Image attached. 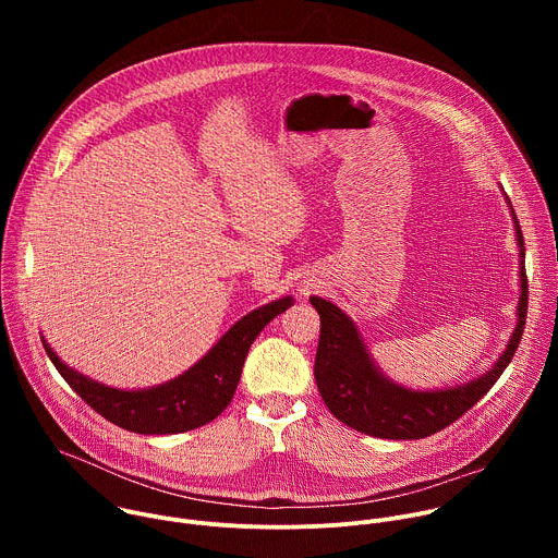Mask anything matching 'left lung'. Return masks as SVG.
Listing matches in <instances>:
<instances>
[{
  "label": "left lung",
  "instance_id": "left-lung-1",
  "mask_svg": "<svg viewBox=\"0 0 558 558\" xmlns=\"http://www.w3.org/2000/svg\"><path fill=\"white\" fill-rule=\"evenodd\" d=\"M508 198V196H506ZM510 205V201H508ZM512 209V205H510ZM519 245L521 298L514 333L490 371L465 384L439 390H411L388 379L371 360L351 317L329 300L311 295L320 313V342L315 353V384L327 409L347 426L379 439H422L468 413L501 377L519 349L527 315V276L523 233L512 209Z\"/></svg>",
  "mask_w": 558,
  "mask_h": 558
}]
</instances>
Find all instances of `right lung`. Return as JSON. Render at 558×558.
I'll use <instances>...</instances> for the list:
<instances>
[{"instance_id":"right-lung-1","label":"right lung","mask_w":558,"mask_h":558,"mask_svg":"<svg viewBox=\"0 0 558 558\" xmlns=\"http://www.w3.org/2000/svg\"><path fill=\"white\" fill-rule=\"evenodd\" d=\"M291 304L293 298L287 295L247 313L183 375L141 390H119L95 381L65 366L48 342H41L61 377L101 417L138 435H174L209 424L229 407L250 347Z\"/></svg>"}]
</instances>
